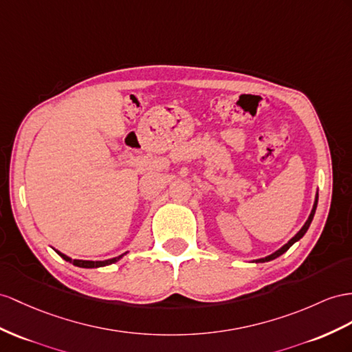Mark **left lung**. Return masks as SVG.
I'll return each mask as SVG.
<instances>
[{
	"label": "left lung",
	"mask_w": 352,
	"mask_h": 352,
	"mask_svg": "<svg viewBox=\"0 0 352 352\" xmlns=\"http://www.w3.org/2000/svg\"><path fill=\"white\" fill-rule=\"evenodd\" d=\"M317 204H318V195L317 196H315V202H314V206H312V211H311V214H309V217H308V220H306V223L303 224V228L299 230V232H297L296 233V235L290 239V241H288L287 242V244L285 245H283L281 248H279V250H276L275 251V253H272V254H270V256H267V257H265V258H258V260H256V263H265V262H270V260H274V258H276V257H279V256H281V254H284L285 253V251L288 250V248H290L293 244H294V242H297V241H299L303 235H305V233H306V230H308L309 229V226H311V221H312V219H314V214H315V210H317Z\"/></svg>",
	"instance_id": "8db88e82"
}]
</instances>
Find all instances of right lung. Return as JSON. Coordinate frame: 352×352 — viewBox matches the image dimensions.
Segmentation results:
<instances>
[{"label":"right lung","instance_id":"add662e5","mask_svg":"<svg viewBox=\"0 0 352 352\" xmlns=\"http://www.w3.org/2000/svg\"><path fill=\"white\" fill-rule=\"evenodd\" d=\"M56 253L64 258V260H67V262H69V263H73L74 266H78V267H101V266H107V265H111V263H116V262H119V260L126 254H122V256H119V257H114V258H108V260H98V262H94V260H73L71 257H68V256H65V254H62V253H59V251L56 250Z\"/></svg>","mask_w":352,"mask_h":352}]
</instances>
